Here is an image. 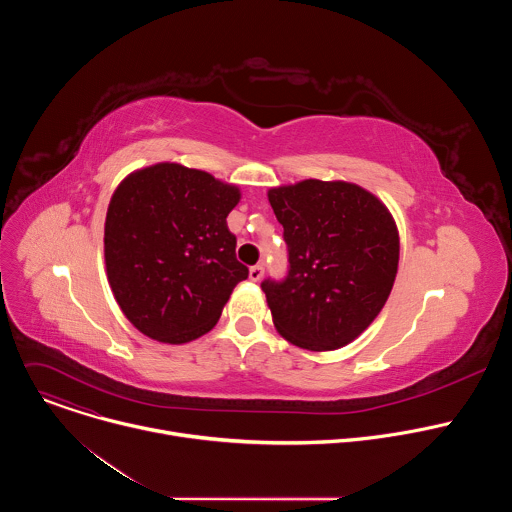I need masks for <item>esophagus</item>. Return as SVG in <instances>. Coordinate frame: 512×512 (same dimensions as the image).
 <instances>
[{
  "instance_id": "34e87169",
  "label": "esophagus",
  "mask_w": 512,
  "mask_h": 512,
  "mask_svg": "<svg viewBox=\"0 0 512 512\" xmlns=\"http://www.w3.org/2000/svg\"><path fill=\"white\" fill-rule=\"evenodd\" d=\"M263 273H265V267H263V265H253V267H249V279H251V281H259V279L263 277Z\"/></svg>"
}]
</instances>
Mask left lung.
I'll use <instances>...</instances> for the list:
<instances>
[{"instance_id": "left-lung-1", "label": "left lung", "mask_w": 512, "mask_h": 512, "mask_svg": "<svg viewBox=\"0 0 512 512\" xmlns=\"http://www.w3.org/2000/svg\"><path fill=\"white\" fill-rule=\"evenodd\" d=\"M267 198L289 253L287 277L261 283L277 332L314 352L350 344L379 316L397 277L393 214L342 180H302L269 188Z\"/></svg>"}]
</instances>
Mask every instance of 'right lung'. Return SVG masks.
<instances>
[{
	"mask_svg": "<svg viewBox=\"0 0 512 512\" xmlns=\"http://www.w3.org/2000/svg\"><path fill=\"white\" fill-rule=\"evenodd\" d=\"M241 190L162 162L131 172L111 196L105 267L125 318L145 336L184 344L214 328L249 269L227 227Z\"/></svg>",
	"mask_w": 512,
	"mask_h": 512,
	"instance_id": "1",
	"label": "right lung"
}]
</instances>
